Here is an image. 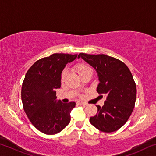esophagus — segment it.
<instances>
[{
	"mask_svg": "<svg viewBox=\"0 0 156 156\" xmlns=\"http://www.w3.org/2000/svg\"><path fill=\"white\" fill-rule=\"evenodd\" d=\"M78 103L80 105H83V106H87V104L86 102H78Z\"/></svg>",
	"mask_w": 156,
	"mask_h": 156,
	"instance_id": "obj_1",
	"label": "esophagus"
}]
</instances>
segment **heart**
I'll return each instance as SVG.
<instances>
[{
  "label": "heart",
  "instance_id": "obj_1",
  "mask_svg": "<svg viewBox=\"0 0 156 156\" xmlns=\"http://www.w3.org/2000/svg\"><path fill=\"white\" fill-rule=\"evenodd\" d=\"M75 69L81 78L83 77V76L84 74L87 73L88 72H92L91 69L89 67L88 65H84V64H81V63H80V64L76 65L75 66ZM67 71H66V70L63 71V72H62V75H61V81L62 82L65 80L66 76H67Z\"/></svg>",
  "mask_w": 156,
  "mask_h": 156
}]
</instances>
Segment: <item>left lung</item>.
I'll list each match as a JSON object with an SVG mask.
<instances>
[{
  "instance_id": "obj_1",
  "label": "left lung",
  "mask_w": 156,
  "mask_h": 156,
  "mask_svg": "<svg viewBox=\"0 0 156 156\" xmlns=\"http://www.w3.org/2000/svg\"><path fill=\"white\" fill-rule=\"evenodd\" d=\"M80 58L96 71L99 80L97 91L107 96L103 106L96 105L97 114L90 118L91 124L106 133L118 130L135 106L136 85L130 70L123 62L107 55L80 53Z\"/></svg>"
}]
</instances>
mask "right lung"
<instances>
[{
    "label": "right lung",
    "instance_id": "add662e5",
    "mask_svg": "<svg viewBox=\"0 0 156 156\" xmlns=\"http://www.w3.org/2000/svg\"><path fill=\"white\" fill-rule=\"evenodd\" d=\"M77 56L54 54L37 60L26 73L21 90L23 108L31 124L42 133H58L70 122L76 102L58 100L56 89L61 86L63 69Z\"/></svg>",
    "mask_w": 156,
    "mask_h": 156
}]
</instances>
